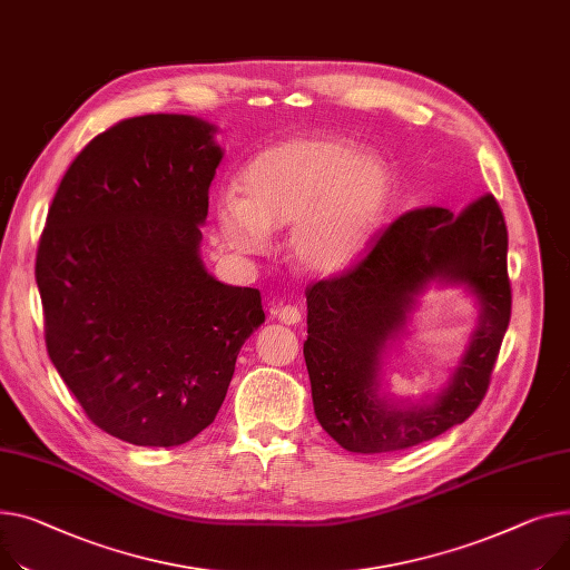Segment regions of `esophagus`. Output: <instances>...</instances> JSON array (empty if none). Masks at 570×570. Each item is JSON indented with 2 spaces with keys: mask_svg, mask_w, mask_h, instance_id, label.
Segmentation results:
<instances>
[{
  "mask_svg": "<svg viewBox=\"0 0 570 570\" xmlns=\"http://www.w3.org/2000/svg\"><path fill=\"white\" fill-rule=\"evenodd\" d=\"M271 314L275 318H279L282 323H286V325H295L302 318V314H299V309L295 305H284V302H273Z\"/></svg>",
  "mask_w": 570,
  "mask_h": 570,
  "instance_id": "esophagus-1",
  "label": "esophagus"
}]
</instances>
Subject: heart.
I'll use <instances>...</instances> for the list:
<instances>
[{
    "mask_svg": "<svg viewBox=\"0 0 570 570\" xmlns=\"http://www.w3.org/2000/svg\"><path fill=\"white\" fill-rule=\"evenodd\" d=\"M240 197L224 193L215 217L238 252H261L268 226H293L295 258L314 273H336L364 249L392 197L387 163L348 139L302 135L277 141L243 167Z\"/></svg>",
    "mask_w": 570,
    "mask_h": 570,
    "instance_id": "obj_1",
    "label": "heart"
}]
</instances>
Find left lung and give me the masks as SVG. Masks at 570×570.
Returning a JSON list of instances; mask_svg holds the SVG:
<instances>
[{"instance_id": "8db88e82", "label": "left lung", "mask_w": 570, "mask_h": 570, "mask_svg": "<svg viewBox=\"0 0 570 570\" xmlns=\"http://www.w3.org/2000/svg\"><path fill=\"white\" fill-rule=\"evenodd\" d=\"M509 234L498 199L461 213L414 208L375 234L360 261L307 286L305 362L321 426L353 453L422 444L463 424L483 401L511 321ZM435 276L471 286L480 327L450 385L429 406L392 409L374 396L382 351Z\"/></svg>"}]
</instances>
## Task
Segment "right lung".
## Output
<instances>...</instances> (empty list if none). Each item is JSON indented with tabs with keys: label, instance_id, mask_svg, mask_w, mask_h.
Listing matches in <instances>:
<instances>
[{
	"label": "right lung",
	"instance_id": "1",
	"mask_svg": "<svg viewBox=\"0 0 570 570\" xmlns=\"http://www.w3.org/2000/svg\"><path fill=\"white\" fill-rule=\"evenodd\" d=\"M215 128L144 114L96 135L63 174L36 252L46 346L105 433L178 446L213 424L258 288L226 286L199 258Z\"/></svg>",
	"mask_w": 570,
	"mask_h": 570
}]
</instances>
